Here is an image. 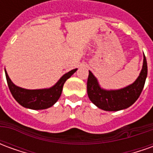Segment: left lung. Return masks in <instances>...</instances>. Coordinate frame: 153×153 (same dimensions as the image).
I'll use <instances>...</instances> for the list:
<instances>
[{"mask_svg": "<svg viewBox=\"0 0 153 153\" xmlns=\"http://www.w3.org/2000/svg\"><path fill=\"white\" fill-rule=\"evenodd\" d=\"M148 75V65L145 56L139 76L134 83L118 90H105L100 87L95 76L89 71L87 91L90 101L98 108L108 111L126 109L137 101L144 87Z\"/></svg>", "mask_w": 153, "mask_h": 153, "instance_id": "obj_1", "label": "left lung"}]
</instances>
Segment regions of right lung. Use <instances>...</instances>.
<instances>
[{"mask_svg":"<svg viewBox=\"0 0 153 153\" xmlns=\"http://www.w3.org/2000/svg\"><path fill=\"white\" fill-rule=\"evenodd\" d=\"M76 70L77 69H74L65 74L59 81L50 88L34 90L25 89L15 85L9 78L6 70L5 72L10 91L19 104L28 109L43 110L52 106L56 102L61 95L64 83Z\"/></svg>","mask_w":153,"mask_h":153,"instance_id":"obj_1","label":"right lung"}]
</instances>
